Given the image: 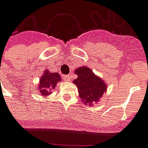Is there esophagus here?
Masks as SVG:
<instances>
[{
	"instance_id": "obj_1",
	"label": "esophagus",
	"mask_w": 148,
	"mask_h": 148,
	"mask_svg": "<svg viewBox=\"0 0 148 148\" xmlns=\"http://www.w3.org/2000/svg\"><path fill=\"white\" fill-rule=\"evenodd\" d=\"M71 76H70V75H66V76H64V79L66 81H68V82H70V81H71Z\"/></svg>"
}]
</instances>
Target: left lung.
Returning <instances> with one entry per match:
<instances>
[{
    "instance_id": "1",
    "label": "left lung",
    "mask_w": 148,
    "mask_h": 148,
    "mask_svg": "<svg viewBox=\"0 0 148 148\" xmlns=\"http://www.w3.org/2000/svg\"><path fill=\"white\" fill-rule=\"evenodd\" d=\"M74 73L77 77L73 82L77 86L79 97L83 103L90 106L93 102H98L103 93L106 92V82L86 66L78 67Z\"/></svg>"
}]
</instances>
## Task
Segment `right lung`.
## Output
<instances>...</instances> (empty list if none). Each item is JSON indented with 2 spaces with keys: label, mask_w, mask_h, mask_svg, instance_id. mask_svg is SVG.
<instances>
[{
  "label": "right lung",
  "mask_w": 148,
  "mask_h": 148,
  "mask_svg": "<svg viewBox=\"0 0 148 148\" xmlns=\"http://www.w3.org/2000/svg\"><path fill=\"white\" fill-rule=\"evenodd\" d=\"M61 81V77L58 73H51L48 70H45L42 76L39 79L38 90L42 96L47 97L51 93V90H55L56 85Z\"/></svg>",
  "instance_id": "add662e5"
}]
</instances>
